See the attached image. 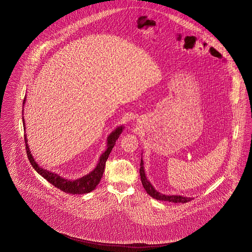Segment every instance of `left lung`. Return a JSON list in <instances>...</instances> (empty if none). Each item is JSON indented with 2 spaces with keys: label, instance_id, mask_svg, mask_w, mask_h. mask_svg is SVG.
Segmentation results:
<instances>
[{
  "label": "left lung",
  "instance_id": "8db88e82",
  "mask_svg": "<svg viewBox=\"0 0 252 252\" xmlns=\"http://www.w3.org/2000/svg\"><path fill=\"white\" fill-rule=\"evenodd\" d=\"M140 175H141V181L143 184L144 189L146 190V192L150 194L152 197H154L157 200H164V201H169V202H174V203H186L190 200L193 199V197H189V196H183L180 194H164L158 191L155 190V187L152 185V183L150 182V180H148L146 173H145V169H144V161L143 158L141 159V163H140Z\"/></svg>",
  "mask_w": 252,
  "mask_h": 252
}]
</instances>
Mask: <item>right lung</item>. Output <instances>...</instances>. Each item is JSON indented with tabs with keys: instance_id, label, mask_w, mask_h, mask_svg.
Wrapping results in <instances>:
<instances>
[{
	"instance_id": "obj_1",
	"label": "right lung",
	"mask_w": 252,
	"mask_h": 252,
	"mask_svg": "<svg viewBox=\"0 0 252 252\" xmlns=\"http://www.w3.org/2000/svg\"><path fill=\"white\" fill-rule=\"evenodd\" d=\"M26 102V97L24 98L23 101V106ZM24 108V107H23ZM24 111V110H23ZM24 115V114H23ZM23 126H24V130H26V126H25V120L23 117ZM124 129V126H120L117 128H115L109 135L107 137V144H106V150L102 153V155H100L98 162H97V166L95 167V169L90 172L89 174L75 179V180H69L67 178L61 177L60 175L55 173H52L50 171H47L43 168H41L38 164L35 162L32 154L30 151L29 145H28V139L27 135L25 134V142H26V151H27V155L29 157L30 162L32 163L33 169L38 173L41 176H43L47 181H49L52 185H54L55 187L58 188L59 190L68 193V194H87L92 192L93 190H95V188L97 187V184L99 183L101 176L103 174L104 168H105V162L108 158V156L110 155L115 143H116L117 139L119 138L120 134L123 132Z\"/></svg>"
}]
</instances>
